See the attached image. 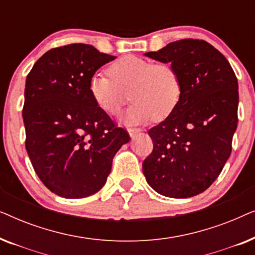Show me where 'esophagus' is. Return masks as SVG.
Instances as JSON below:
<instances>
[{
	"label": "esophagus",
	"instance_id": "esophagus-1",
	"mask_svg": "<svg viewBox=\"0 0 255 255\" xmlns=\"http://www.w3.org/2000/svg\"><path fill=\"white\" fill-rule=\"evenodd\" d=\"M128 134H130V137L133 138L138 133H140V130H139V128H128Z\"/></svg>",
	"mask_w": 255,
	"mask_h": 255
}]
</instances>
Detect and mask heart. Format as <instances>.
Here are the masks:
<instances>
[{
  "mask_svg": "<svg viewBox=\"0 0 255 255\" xmlns=\"http://www.w3.org/2000/svg\"><path fill=\"white\" fill-rule=\"evenodd\" d=\"M108 74L96 72L89 79L90 96L97 107L109 115H117L127 101H133L125 115L130 124L146 123L168 117L182 95V83L174 66L153 64L138 55H125L108 68Z\"/></svg>",
  "mask_w": 255,
  "mask_h": 255,
  "instance_id": "heart-1",
  "label": "heart"
}]
</instances>
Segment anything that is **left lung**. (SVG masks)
<instances>
[{"mask_svg":"<svg viewBox=\"0 0 255 255\" xmlns=\"http://www.w3.org/2000/svg\"><path fill=\"white\" fill-rule=\"evenodd\" d=\"M145 55L174 66L182 95L175 110L148 131L154 146L142 172L160 195L196 196L214 183L231 154L238 124L236 74L224 55L204 40H177Z\"/></svg>","mask_w":255,"mask_h":255,"instance_id":"obj_1","label":"left lung"}]
</instances>
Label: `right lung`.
Wrapping results in <instances>:
<instances>
[{"label": "right lung", "instance_id": "right-lung-1", "mask_svg": "<svg viewBox=\"0 0 255 255\" xmlns=\"http://www.w3.org/2000/svg\"><path fill=\"white\" fill-rule=\"evenodd\" d=\"M116 59L92 45L52 48L26 76L23 121L34 172L58 196L83 198L107 182L130 135L94 102L89 79Z\"/></svg>", "mask_w": 255, "mask_h": 255}]
</instances>
